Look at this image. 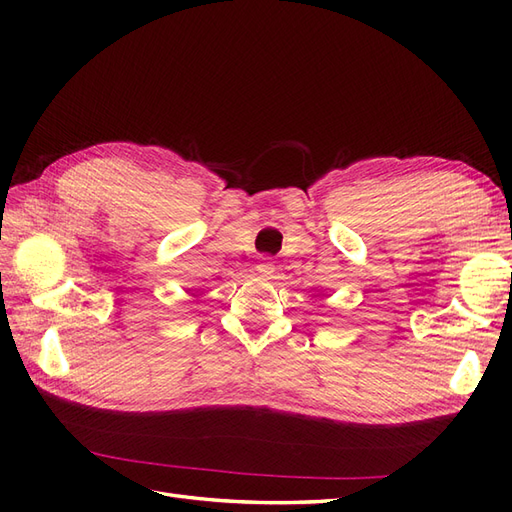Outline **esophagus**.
I'll list each match as a JSON object with an SVG mask.
<instances>
[{"mask_svg":"<svg viewBox=\"0 0 512 512\" xmlns=\"http://www.w3.org/2000/svg\"><path fill=\"white\" fill-rule=\"evenodd\" d=\"M256 271L260 273V275H265V277H271V273L275 271V262L271 260V258H262L258 265H256Z\"/></svg>","mask_w":512,"mask_h":512,"instance_id":"1","label":"esophagus"}]
</instances>
